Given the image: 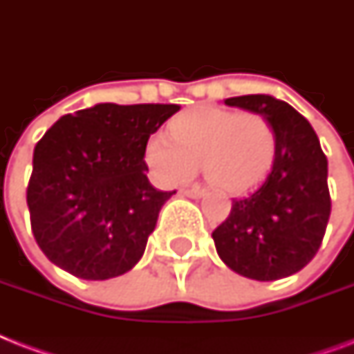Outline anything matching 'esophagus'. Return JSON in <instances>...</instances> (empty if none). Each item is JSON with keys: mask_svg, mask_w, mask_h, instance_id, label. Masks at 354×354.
Listing matches in <instances>:
<instances>
[{"mask_svg": "<svg viewBox=\"0 0 354 354\" xmlns=\"http://www.w3.org/2000/svg\"><path fill=\"white\" fill-rule=\"evenodd\" d=\"M204 189L200 187H193V189H182V194L189 196V198H202L204 196Z\"/></svg>", "mask_w": 354, "mask_h": 354, "instance_id": "1", "label": "esophagus"}]
</instances>
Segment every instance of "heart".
<instances>
[{
  "label": "heart",
  "instance_id": "b5f03b06",
  "mask_svg": "<svg viewBox=\"0 0 354 354\" xmlns=\"http://www.w3.org/2000/svg\"><path fill=\"white\" fill-rule=\"evenodd\" d=\"M171 139L154 133L145 143V161L163 185L187 182L202 163L211 187L242 194L257 187L272 169L277 149L274 127L253 112L198 106L169 124Z\"/></svg>",
  "mask_w": 354,
  "mask_h": 354
}]
</instances>
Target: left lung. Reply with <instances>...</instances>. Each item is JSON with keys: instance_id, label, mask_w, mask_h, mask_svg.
I'll list each match as a JSON object with an SVG mask.
<instances>
[{"instance_id": "left-lung-1", "label": "left lung", "mask_w": 354, "mask_h": 354, "mask_svg": "<svg viewBox=\"0 0 354 354\" xmlns=\"http://www.w3.org/2000/svg\"><path fill=\"white\" fill-rule=\"evenodd\" d=\"M227 106L259 113L274 127L277 149L264 180L233 200L213 232L227 268L255 281H275L307 266L330 216L327 158L310 122L272 95L230 97Z\"/></svg>"}]
</instances>
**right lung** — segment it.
Segmentation results:
<instances>
[{
  "label": "right lung",
  "mask_w": 354,
  "mask_h": 354,
  "mask_svg": "<svg viewBox=\"0 0 354 354\" xmlns=\"http://www.w3.org/2000/svg\"><path fill=\"white\" fill-rule=\"evenodd\" d=\"M178 110L101 102L60 118L36 143L27 205L32 235L53 264L90 281L138 264L176 193L152 187L145 143Z\"/></svg>",
  "instance_id": "1"
}]
</instances>
